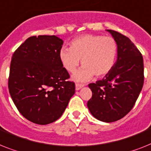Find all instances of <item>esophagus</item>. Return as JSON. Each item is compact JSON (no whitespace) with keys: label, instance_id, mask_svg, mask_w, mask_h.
Masks as SVG:
<instances>
[{"label":"esophagus","instance_id":"1","mask_svg":"<svg viewBox=\"0 0 151 151\" xmlns=\"http://www.w3.org/2000/svg\"><path fill=\"white\" fill-rule=\"evenodd\" d=\"M84 86V84H80V83H77L76 84V90H80L81 88H82Z\"/></svg>","mask_w":151,"mask_h":151}]
</instances>
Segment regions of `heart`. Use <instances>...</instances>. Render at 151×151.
I'll list each match as a JSON object with an SVG mask.
<instances>
[{
	"mask_svg": "<svg viewBox=\"0 0 151 151\" xmlns=\"http://www.w3.org/2000/svg\"><path fill=\"white\" fill-rule=\"evenodd\" d=\"M70 48L62 47L59 57L63 67L73 73L81 60V69L73 75L79 81L106 75L113 68L118 52V44L114 38L99 35H84L76 38Z\"/></svg>",
	"mask_w": 151,
	"mask_h": 151,
	"instance_id": "b5f03b06",
	"label": "heart"
}]
</instances>
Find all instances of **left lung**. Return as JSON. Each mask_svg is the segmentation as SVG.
Returning a JSON list of instances; mask_svg holds the SVG:
<instances>
[{"instance_id":"1","label":"left lung","mask_w":151,"mask_h":151,"mask_svg":"<svg viewBox=\"0 0 151 151\" xmlns=\"http://www.w3.org/2000/svg\"><path fill=\"white\" fill-rule=\"evenodd\" d=\"M118 44V59L102 80L88 84L92 96L88 107L97 119L111 122L123 118L135 105L144 81L141 52L128 37L108 29Z\"/></svg>"}]
</instances>
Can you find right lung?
I'll return each instance as SVG.
<instances>
[{
    "label": "right lung",
    "instance_id": "obj_1",
    "mask_svg": "<svg viewBox=\"0 0 151 151\" xmlns=\"http://www.w3.org/2000/svg\"><path fill=\"white\" fill-rule=\"evenodd\" d=\"M63 41L56 35L28 38L12 57L8 89L24 118L40 125L58 119L75 93V84L61 63Z\"/></svg>",
    "mask_w": 151,
    "mask_h": 151
}]
</instances>
